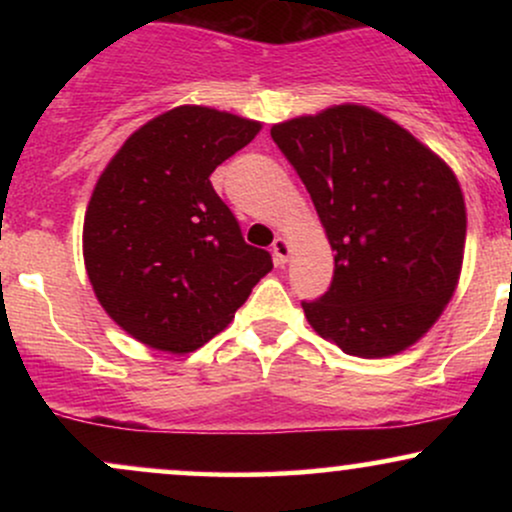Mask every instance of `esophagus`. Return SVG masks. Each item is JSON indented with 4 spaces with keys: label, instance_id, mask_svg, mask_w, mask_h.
Here are the masks:
<instances>
[{
    "label": "esophagus",
    "instance_id": "34e87169",
    "mask_svg": "<svg viewBox=\"0 0 512 512\" xmlns=\"http://www.w3.org/2000/svg\"><path fill=\"white\" fill-rule=\"evenodd\" d=\"M272 252H274V262L279 264V267H284L286 262H289V255H291V245L286 238H276L274 245H272Z\"/></svg>",
    "mask_w": 512,
    "mask_h": 512
}]
</instances>
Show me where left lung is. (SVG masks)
Returning a JSON list of instances; mask_svg holds the SVG:
<instances>
[{"label":"left lung","instance_id":"obj_1","mask_svg":"<svg viewBox=\"0 0 512 512\" xmlns=\"http://www.w3.org/2000/svg\"><path fill=\"white\" fill-rule=\"evenodd\" d=\"M334 250L332 286L303 303L349 356L385 358L436 325L457 289L467 236L462 187L409 129L342 103L272 127Z\"/></svg>","mask_w":512,"mask_h":512}]
</instances>
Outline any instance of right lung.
I'll use <instances>...</instances> for the list:
<instances>
[{"label":"right lung","instance_id":"obj_1","mask_svg":"<svg viewBox=\"0 0 512 512\" xmlns=\"http://www.w3.org/2000/svg\"><path fill=\"white\" fill-rule=\"evenodd\" d=\"M262 122L178 105L117 149L84 216V264L98 303L129 337L190 354L219 334L272 272L240 236L209 175L248 146Z\"/></svg>","mask_w":512,"mask_h":512}]
</instances>
